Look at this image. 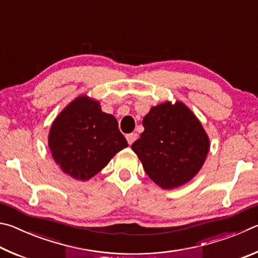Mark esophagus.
<instances>
[{
    "label": "esophagus",
    "mask_w": 258,
    "mask_h": 258,
    "mask_svg": "<svg viewBox=\"0 0 258 258\" xmlns=\"http://www.w3.org/2000/svg\"><path fill=\"white\" fill-rule=\"evenodd\" d=\"M138 139V134L137 133H130L126 135V140H127L128 145H132V143Z\"/></svg>",
    "instance_id": "1"
}]
</instances>
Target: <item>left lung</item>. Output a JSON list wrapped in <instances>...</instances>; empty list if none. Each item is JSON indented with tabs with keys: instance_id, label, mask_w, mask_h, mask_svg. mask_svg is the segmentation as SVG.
Wrapping results in <instances>:
<instances>
[{
	"instance_id": "obj_1",
	"label": "left lung",
	"mask_w": 258,
	"mask_h": 258,
	"mask_svg": "<svg viewBox=\"0 0 258 258\" xmlns=\"http://www.w3.org/2000/svg\"><path fill=\"white\" fill-rule=\"evenodd\" d=\"M142 124L145 131L132 150L156 184L174 189L197 175L209 151V139L184 103L167 101L152 107Z\"/></svg>"
}]
</instances>
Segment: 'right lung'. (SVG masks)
I'll return each instance as SVG.
<instances>
[{
    "instance_id": "1",
    "label": "right lung",
    "mask_w": 258,
    "mask_h": 258,
    "mask_svg": "<svg viewBox=\"0 0 258 258\" xmlns=\"http://www.w3.org/2000/svg\"><path fill=\"white\" fill-rule=\"evenodd\" d=\"M126 147L115 117L86 95L76 98L59 113L49 133L54 161L63 173L81 181L98 174Z\"/></svg>"
}]
</instances>
